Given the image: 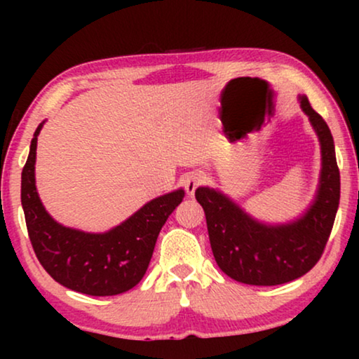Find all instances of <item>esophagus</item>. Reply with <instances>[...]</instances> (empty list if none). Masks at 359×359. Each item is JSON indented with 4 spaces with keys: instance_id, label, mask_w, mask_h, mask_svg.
<instances>
[{
    "instance_id": "esophagus-1",
    "label": "esophagus",
    "mask_w": 359,
    "mask_h": 359,
    "mask_svg": "<svg viewBox=\"0 0 359 359\" xmlns=\"http://www.w3.org/2000/svg\"><path fill=\"white\" fill-rule=\"evenodd\" d=\"M203 181H204V173H201V171H194V173H189L183 181L186 193H188L189 196H194V191L198 189V186L203 183Z\"/></svg>"
}]
</instances>
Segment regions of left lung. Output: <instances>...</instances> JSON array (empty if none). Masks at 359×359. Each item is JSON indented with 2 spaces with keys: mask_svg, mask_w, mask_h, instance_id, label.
I'll return each instance as SVG.
<instances>
[{
  "mask_svg": "<svg viewBox=\"0 0 359 359\" xmlns=\"http://www.w3.org/2000/svg\"><path fill=\"white\" fill-rule=\"evenodd\" d=\"M299 101L322 150L320 184L312 205L301 219L266 225L245 214L219 191L196 189V199L205 212L215 262L238 283L276 286L304 276L320 259L335 222L340 203V170L332 132L306 96H299Z\"/></svg>",
  "mask_w": 359,
  "mask_h": 359,
  "instance_id": "8db88e82",
  "label": "left lung"
}]
</instances>
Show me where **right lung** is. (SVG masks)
<instances>
[{
	"label": "right lung",
	"instance_id": "1",
	"mask_svg": "<svg viewBox=\"0 0 359 359\" xmlns=\"http://www.w3.org/2000/svg\"><path fill=\"white\" fill-rule=\"evenodd\" d=\"M21 175V203L34 253L43 269L72 291L88 296H116L140 283L170 214L184 198V191L160 196L104 233H86L55 222L39 199L36 188L37 135Z\"/></svg>",
	"mask_w": 359,
	"mask_h": 359
}]
</instances>
